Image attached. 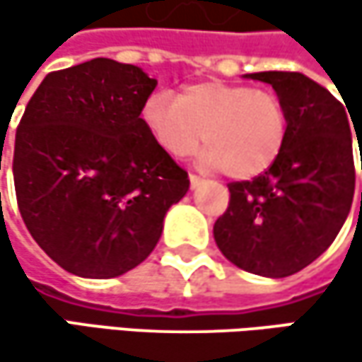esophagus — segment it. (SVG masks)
<instances>
[{
    "label": "esophagus",
    "mask_w": 362,
    "mask_h": 362,
    "mask_svg": "<svg viewBox=\"0 0 362 362\" xmlns=\"http://www.w3.org/2000/svg\"><path fill=\"white\" fill-rule=\"evenodd\" d=\"M188 180H190V188H199V186L203 184V178H199V176H194V174H190Z\"/></svg>",
    "instance_id": "34e87169"
}]
</instances>
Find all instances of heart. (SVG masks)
I'll return each mask as SVG.
<instances>
[{"mask_svg": "<svg viewBox=\"0 0 362 362\" xmlns=\"http://www.w3.org/2000/svg\"><path fill=\"white\" fill-rule=\"evenodd\" d=\"M153 140L172 157L194 153L201 138V165L247 180L266 172L281 155L289 117L270 90L243 83L203 81L184 88L178 98L155 92L142 107Z\"/></svg>", "mask_w": 362, "mask_h": 362, "instance_id": "1", "label": "heart"}]
</instances>
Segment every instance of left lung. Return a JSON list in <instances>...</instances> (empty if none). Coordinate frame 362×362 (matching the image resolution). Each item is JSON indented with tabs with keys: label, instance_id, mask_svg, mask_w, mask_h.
Wrapping results in <instances>:
<instances>
[{
	"label": "left lung",
	"instance_id": "left-lung-1",
	"mask_svg": "<svg viewBox=\"0 0 362 362\" xmlns=\"http://www.w3.org/2000/svg\"><path fill=\"white\" fill-rule=\"evenodd\" d=\"M245 77L272 86L287 109L289 127L281 155L264 174L228 184V209L216 220L214 239L235 266L281 279L313 264L348 218L354 197L352 117L302 73L264 71ZM361 127L355 125L356 138Z\"/></svg>",
	"mask_w": 362,
	"mask_h": 362
}]
</instances>
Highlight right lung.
Segmentation results:
<instances>
[{
	"instance_id": "obj_1",
	"label": "right lung",
	"mask_w": 362,
	"mask_h": 362,
	"mask_svg": "<svg viewBox=\"0 0 362 362\" xmlns=\"http://www.w3.org/2000/svg\"><path fill=\"white\" fill-rule=\"evenodd\" d=\"M155 88L140 66L94 58L45 75L18 123L21 216L37 245L77 276L110 279L144 262L188 190V174L140 117Z\"/></svg>"
}]
</instances>
